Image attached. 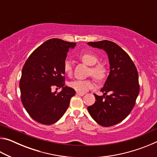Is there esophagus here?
I'll list each match as a JSON object with an SVG mask.
<instances>
[{
	"instance_id": "esophagus-1",
	"label": "esophagus",
	"mask_w": 157,
	"mask_h": 157,
	"mask_svg": "<svg viewBox=\"0 0 157 157\" xmlns=\"http://www.w3.org/2000/svg\"><path fill=\"white\" fill-rule=\"evenodd\" d=\"M77 95H79V96H83V95H84V93H79V92H77L76 93Z\"/></svg>"
}]
</instances>
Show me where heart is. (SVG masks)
<instances>
[{
    "label": "heart",
    "instance_id": "1",
    "mask_svg": "<svg viewBox=\"0 0 157 157\" xmlns=\"http://www.w3.org/2000/svg\"><path fill=\"white\" fill-rule=\"evenodd\" d=\"M82 62L84 63L93 66L91 68V75L96 78L98 80H102L104 79L107 73V69L105 64L103 63H98L95 65L98 62V57L94 53L91 52H84L79 56ZM63 72L67 75H71L73 73V66L72 63L68 60H66L63 63ZM95 82L93 79H76L69 83V86L79 93H84L89 89H93L95 86Z\"/></svg>",
    "mask_w": 157,
    "mask_h": 157
}]
</instances>
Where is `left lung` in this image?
Wrapping results in <instances>:
<instances>
[{"instance_id":"left-lung-1","label":"left lung","mask_w":157,"mask_h":157,"mask_svg":"<svg viewBox=\"0 0 157 157\" xmlns=\"http://www.w3.org/2000/svg\"><path fill=\"white\" fill-rule=\"evenodd\" d=\"M88 45L107 52L110 72L100 90L104 94H94L96 101L87 109L100 125H115L129 115L136 103L140 90L136 67L128 54L114 42L104 40L88 42Z\"/></svg>"}]
</instances>
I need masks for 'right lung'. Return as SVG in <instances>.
<instances>
[{"label": "right lung", "instance_id": "right-lung-1", "mask_svg": "<svg viewBox=\"0 0 157 157\" xmlns=\"http://www.w3.org/2000/svg\"><path fill=\"white\" fill-rule=\"evenodd\" d=\"M76 43L59 39L44 42L33 52L22 69L19 82L23 105L34 121L44 124L56 123L64 114L75 91L65 86L63 66L67 52ZM53 86L62 88L52 92Z\"/></svg>", "mask_w": 157, "mask_h": 157}]
</instances>
